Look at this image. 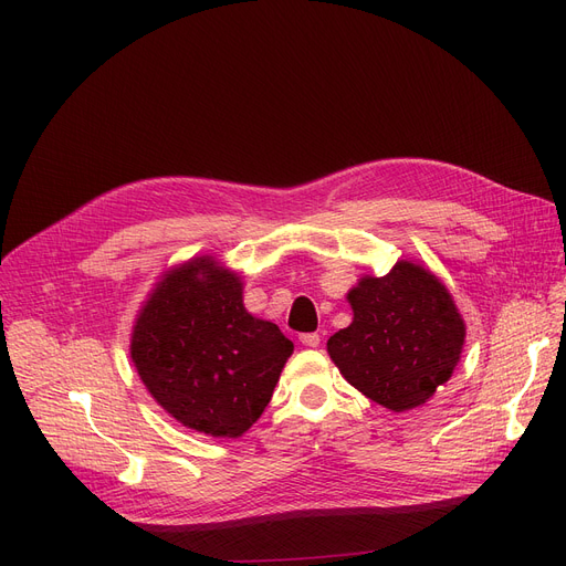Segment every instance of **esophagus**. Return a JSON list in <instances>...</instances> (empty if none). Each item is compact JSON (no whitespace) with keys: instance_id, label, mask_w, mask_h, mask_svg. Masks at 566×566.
<instances>
[{"instance_id":"esophagus-1","label":"esophagus","mask_w":566,"mask_h":566,"mask_svg":"<svg viewBox=\"0 0 566 566\" xmlns=\"http://www.w3.org/2000/svg\"><path fill=\"white\" fill-rule=\"evenodd\" d=\"M301 342H303V346H307V348H316V346L321 344V337H318L316 333H305V335H301Z\"/></svg>"}]
</instances>
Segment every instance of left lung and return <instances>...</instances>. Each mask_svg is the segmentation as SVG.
I'll use <instances>...</instances> for the list:
<instances>
[{"mask_svg": "<svg viewBox=\"0 0 566 566\" xmlns=\"http://www.w3.org/2000/svg\"><path fill=\"white\" fill-rule=\"evenodd\" d=\"M346 298L353 323L328 339L342 376L395 412L427 403L450 380L465 342L450 291L424 265L397 261L385 277L365 275Z\"/></svg>", "mask_w": 566, "mask_h": 566, "instance_id": "8db88e82", "label": "left lung"}]
</instances>
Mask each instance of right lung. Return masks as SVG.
<instances>
[{"mask_svg": "<svg viewBox=\"0 0 566 566\" xmlns=\"http://www.w3.org/2000/svg\"><path fill=\"white\" fill-rule=\"evenodd\" d=\"M293 344L243 305V284L213 256L167 271L148 293L130 358L176 422L213 438L243 436L265 410Z\"/></svg>", "mask_w": 566, "mask_h": 566, "instance_id": "obj_1", "label": "right lung"}]
</instances>
